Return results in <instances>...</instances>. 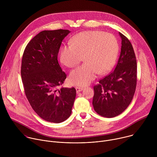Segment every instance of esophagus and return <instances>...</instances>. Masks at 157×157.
Here are the masks:
<instances>
[{"label":"esophagus","instance_id":"obj_1","mask_svg":"<svg viewBox=\"0 0 157 157\" xmlns=\"http://www.w3.org/2000/svg\"><path fill=\"white\" fill-rule=\"evenodd\" d=\"M76 93H79L81 91H82L83 90L82 87H76Z\"/></svg>","mask_w":157,"mask_h":157}]
</instances>
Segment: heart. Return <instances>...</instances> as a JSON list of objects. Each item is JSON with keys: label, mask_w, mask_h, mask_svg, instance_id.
Here are the masks:
<instances>
[{"label": "heart", "mask_w": 157, "mask_h": 157, "mask_svg": "<svg viewBox=\"0 0 157 157\" xmlns=\"http://www.w3.org/2000/svg\"><path fill=\"white\" fill-rule=\"evenodd\" d=\"M70 43L61 49V63L68 68H74L82 57L85 61L70 74V82L76 86H86L96 78L97 73H107L113 68L119 53L116 38L100 31L81 32L73 36Z\"/></svg>", "instance_id": "obj_1"}]
</instances>
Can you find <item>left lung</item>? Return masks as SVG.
<instances>
[{
  "label": "left lung",
  "mask_w": 157,
  "mask_h": 157,
  "mask_svg": "<svg viewBox=\"0 0 157 157\" xmlns=\"http://www.w3.org/2000/svg\"><path fill=\"white\" fill-rule=\"evenodd\" d=\"M122 40L121 52L114 71L94 87L93 105L101 116L116 117L130 104L137 85V61L130 41L119 32Z\"/></svg>",
  "instance_id": "left-lung-1"
}]
</instances>
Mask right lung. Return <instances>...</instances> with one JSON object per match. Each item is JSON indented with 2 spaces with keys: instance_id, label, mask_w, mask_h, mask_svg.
Instances as JSON below:
<instances>
[{
  "instance_id": "add662e5",
  "label": "right lung",
  "mask_w": 157,
  "mask_h": 157,
  "mask_svg": "<svg viewBox=\"0 0 157 157\" xmlns=\"http://www.w3.org/2000/svg\"><path fill=\"white\" fill-rule=\"evenodd\" d=\"M68 30H44L28 43L21 60V76L25 95L35 113L43 120L60 123L69 118L75 100L74 87H57L66 78L58 54Z\"/></svg>"
}]
</instances>
